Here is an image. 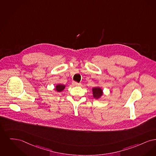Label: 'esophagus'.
I'll use <instances>...</instances> for the list:
<instances>
[{
  "instance_id": "obj_1",
  "label": "esophagus",
  "mask_w": 156,
  "mask_h": 156,
  "mask_svg": "<svg viewBox=\"0 0 156 156\" xmlns=\"http://www.w3.org/2000/svg\"><path fill=\"white\" fill-rule=\"evenodd\" d=\"M72 84H73L74 86H81V83H77V82H76V81H73V82L72 83Z\"/></svg>"
}]
</instances>
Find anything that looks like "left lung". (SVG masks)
Returning a JSON list of instances; mask_svg holds the SVG:
<instances>
[{
    "label": "left lung",
    "mask_w": 156,
    "mask_h": 156,
    "mask_svg": "<svg viewBox=\"0 0 156 156\" xmlns=\"http://www.w3.org/2000/svg\"><path fill=\"white\" fill-rule=\"evenodd\" d=\"M92 91L93 97L95 98V99L100 98L103 94L102 90L100 87H94L92 88Z\"/></svg>",
    "instance_id": "1"
}]
</instances>
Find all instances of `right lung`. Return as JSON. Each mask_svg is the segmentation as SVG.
<instances>
[{"mask_svg":"<svg viewBox=\"0 0 156 156\" xmlns=\"http://www.w3.org/2000/svg\"><path fill=\"white\" fill-rule=\"evenodd\" d=\"M65 88V85L58 84L55 87V90L56 91H58V92H61L62 91H63Z\"/></svg>","mask_w":156,"mask_h":156,"instance_id":"right-lung-1","label":"right lung"}]
</instances>
